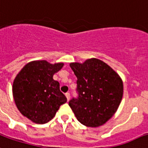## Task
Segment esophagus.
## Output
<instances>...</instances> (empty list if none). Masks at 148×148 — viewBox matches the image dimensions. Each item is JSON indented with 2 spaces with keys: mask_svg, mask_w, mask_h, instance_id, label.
<instances>
[{
  "mask_svg": "<svg viewBox=\"0 0 148 148\" xmlns=\"http://www.w3.org/2000/svg\"><path fill=\"white\" fill-rule=\"evenodd\" d=\"M66 98H67V100H69V99H70V94H69V92H66Z\"/></svg>",
  "mask_w": 148,
  "mask_h": 148,
  "instance_id": "34e87169",
  "label": "esophagus"
}]
</instances>
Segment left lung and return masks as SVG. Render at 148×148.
I'll return each mask as SVG.
<instances>
[{
	"label": "left lung",
	"instance_id": "obj_1",
	"mask_svg": "<svg viewBox=\"0 0 148 148\" xmlns=\"http://www.w3.org/2000/svg\"><path fill=\"white\" fill-rule=\"evenodd\" d=\"M70 67L77 77V98L69 105L80 123L90 127L103 125L120 106L123 97V81L104 62L97 58L83 63L72 62Z\"/></svg>",
	"mask_w": 148,
	"mask_h": 148
}]
</instances>
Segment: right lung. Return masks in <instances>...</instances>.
Here are the masks:
<instances>
[{
    "label": "right lung",
    "instance_id": "1",
    "mask_svg": "<svg viewBox=\"0 0 148 148\" xmlns=\"http://www.w3.org/2000/svg\"><path fill=\"white\" fill-rule=\"evenodd\" d=\"M64 64H51L45 60L26 64L13 82L12 91L18 110L35 123H48L67 99L60 91L53 75Z\"/></svg>",
    "mask_w": 148,
    "mask_h": 148
}]
</instances>
